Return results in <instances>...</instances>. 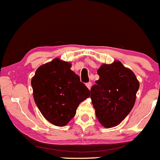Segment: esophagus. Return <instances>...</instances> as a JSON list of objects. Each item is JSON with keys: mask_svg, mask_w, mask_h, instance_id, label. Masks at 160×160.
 <instances>
[{"mask_svg": "<svg viewBox=\"0 0 160 160\" xmlns=\"http://www.w3.org/2000/svg\"><path fill=\"white\" fill-rule=\"evenodd\" d=\"M86 86H87L88 89H91V87H92V82H87V83H86Z\"/></svg>", "mask_w": 160, "mask_h": 160, "instance_id": "34e87169", "label": "esophagus"}]
</instances>
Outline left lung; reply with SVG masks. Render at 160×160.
Wrapping results in <instances>:
<instances>
[{"mask_svg":"<svg viewBox=\"0 0 160 160\" xmlns=\"http://www.w3.org/2000/svg\"><path fill=\"white\" fill-rule=\"evenodd\" d=\"M99 80L91 88V99L100 123L109 128L117 126L132 109L139 82L131 70L120 62L102 65Z\"/></svg>","mask_w":160,"mask_h":160,"instance_id":"left-lung-1","label":"left lung"}]
</instances>
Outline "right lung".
<instances>
[{"label":"right lung","instance_id":"add662e5","mask_svg":"<svg viewBox=\"0 0 160 160\" xmlns=\"http://www.w3.org/2000/svg\"><path fill=\"white\" fill-rule=\"evenodd\" d=\"M69 62L55 58L37 69L32 79L33 95L38 109L49 122L64 126L76 114L80 102L90 91Z\"/></svg>","mask_w":160,"mask_h":160}]
</instances>
